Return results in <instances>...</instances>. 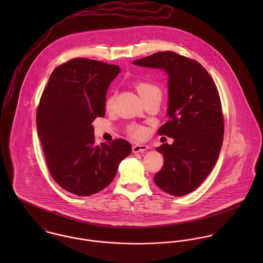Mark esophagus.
<instances>
[{
	"label": "esophagus",
	"instance_id": "obj_1",
	"mask_svg": "<svg viewBox=\"0 0 263 263\" xmlns=\"http://www.w3.org/2000/svg\"><path fill=\"white\" fill-rule=\"evenodd\" d=\"M149 149V146L147 145H135L133 146V152L134 153H143Z\"/></svg>",
	"mask_w": 263,
	"mask_h": 263
}]
</instances>
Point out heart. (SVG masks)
<instances>
[{
    "label": "heart",
    "instance_id": "b5f03b06",
    "mask_svg": "<svg viewBox=\"0 0 263 263\" xmlns=\"http://www.w3.org/2000/svg\"><path fill=\"white\" fill-rule=\"evenodd\" d=\"M136 88H137L139 94L141 95V97L143 99H145L147 97H150V96L155 95V94H161L162 93L161 88L157 84L150 82V81H146V80L138 81L136 83ZM113 101H114V95H110L107 98L106 103H105L107 109L112 107ZM127 134L133 138L141 139L146 135V129H145V127H143L141 125H129L127 127Z\"/></svg>",
    "mask_w": 263,
    "mask_h": 263
}]
</instances>
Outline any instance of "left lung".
<instances>
[{"mask_svg": "<svg viewBox=\"0 0 263 263\" xmlns=\"http://www.w3.org/2000/svg\"><path fill=\"white\" fill-rule=\"evenodd\" d=\"M133 63L168 74L170 119L158 134L174 142L157 148L164 165L154 181L171 195H185L203 182L220 155L224 115L219 91L198 62L173 51L156 52Z\"/></svg>", "mask_w": 263, "mask_h": 263, "instance_id": "8db88e82", "label": "left lung"}]
</instances>
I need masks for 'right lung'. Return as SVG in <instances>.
<instances>
[{
  "mask_svg": "<svg viewBox=\"0 0 263 263\" xmlns=\"http://www.w3.org/2000/svg\"><path fill=\"white\" fill-rule=\"evenodd\" d=\"M118 66L77 58L57 67L36 112L38 137L50 175L65 190L89 196L108 186L132 152L121 139L95 144L92 122L105 115L106 91Z\"/></svg>",
  "mask_w": 263,
  "mask_h": 263,
  "instance_id": "right-lung-1",
  "label": "right lung"
}]
</instances>
